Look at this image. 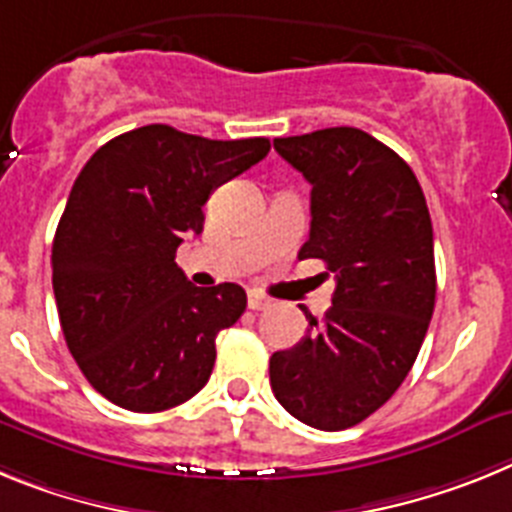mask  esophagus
Listing matches in <instances>:
<instances>
[{
  "label": "esophagus",
  "instance_id": "esophagus-1",
  "mask_svg": "<svg viewBox=\"0 0 512 512\" xmlns=\"http://www.w3.org/2000/svg\"><path fill=\"white\" fill-rule=\"evenodd\" d=\"M270 304H273V301L265 299V296L257 291H250V296H247V306H250L252 311H265V309H270Z\"/></svg>",
  "mask_w": 512,
  "mask_h": 512
}]
</instances>
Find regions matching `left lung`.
<instances>
[{"label": "left lung", "instance_id": "8db88e82", "mask_svg": "<svg viewBox=\"0 0 512 512\" xmlns=\"http://www.w3.org/2000/svg\"><path fill=\"white\" fill-rule=\"evenodd\" d=\"M311 185L299 257L335 273L324 322L270 358L275 399L317 430L353 428L407 379L435 309L433 224L410 164L361 128L275 139ZM327 275V273H324Z\"/></svg>", "mask_w": 512, "mask_h": 512}]
</instances>
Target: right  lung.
Masks as SVG:
<instances>
[{
    "label": "right lung",
    "instance_id": "right-lung-1",
    "mask_svg": "<svg viewBox=\"0 0 512 512\" xmlns=\"http://www.w3.org/2000/svg\"><path fill=\"white\" fill-rule=\"evenodd\" d=\"M268 151V139L151 123L100 146L79 172L53 237V296L84 379L123 410H170L206 386L216 335L242 317L247 293L193 286L175 252L203 231L213 190Z\"/></svg>",
    "mask_w": 512,
    "mask_h": 512
}]
</instances>
